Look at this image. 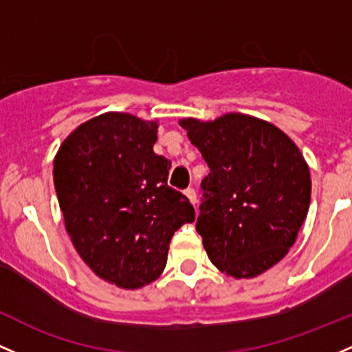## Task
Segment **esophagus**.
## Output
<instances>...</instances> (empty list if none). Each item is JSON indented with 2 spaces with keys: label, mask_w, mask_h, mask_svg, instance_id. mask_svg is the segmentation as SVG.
I'll return each instance as SVG.
<instances>
[{
  "label": "esophagus",
  "mask_w": 352,
  "mask_h": 352,
  "mask_svg": "<svg viewBox=\"0 0 352 352\" xmlns=\"http://www.w3.org/2000/svg\"><path fill=\"white\" fill-rule=\"evenodd\" d=\"M184 194L187 195V199L190 200V202L194 204V206H195V204H197V194H195V190H194V188H187V190H185Z\"/></svg>",
  "instance_id": "esophagus-1"
}]
</instances>
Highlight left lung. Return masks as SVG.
I'll return each mask as SVG.
<instances>
[{
  "instance_id": "8db88e82",
  "label": "left lung",
  "mask_w": 352,
  "mask_h": 352,
  "mask_svg": "<svg viewBox=\"0 0 352 352\" xmlns=\"http://www.w3.org/2000/svg\"><path fill=\"white\" fill-rule=\"evenodd\" d=\"M179 125L210 168L195 223L208 258L235 279L261 276L283 261L307 217V162L283 130L245 113Z\"/></svg>"
}]
</instances>
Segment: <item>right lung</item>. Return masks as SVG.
Here are the masks:
<instances>
[{"instance_id":"obj_1","label":"right lung","mask_w":352,"mask_h":352,"mask_svg":"<svg viewBox=\"0 0 352 352\" xmlns=\"http://www.w3.org/2000/svg\"><path fill=\"white\" fill-rule=\"evenodd\" d=\"M158 122L107 111L76 126L53 160L65 229L100 279L122 289L153 283L175 230L195 220L168 187L170 160L157 155Z\"/></svg>"}]
</instances>
